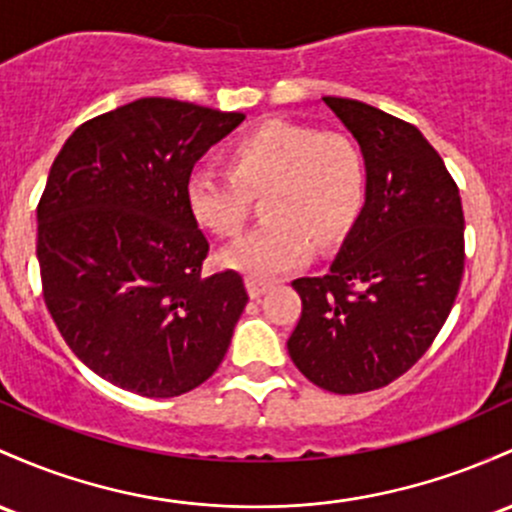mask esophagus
Returning <instances> with one entry per match:
<instances>
[{
    "label": "esophagus",
    "mask_w": 512,
    "mask_h": 512,
    "mask_svg": "<svg viewBox=\"0 0 512 512\" xmlns=\"http://www.w3.org/2000/svg\"><path fill=\"white\" fill-rule=\"evenodd\" d=\"M245 286H247V294H250L252 299H260L262 294H267V291L272 289V284L265 282V279H255V277H247Z\"/></svg>",
    "instance_id": "34e87169"
}]
</instances>
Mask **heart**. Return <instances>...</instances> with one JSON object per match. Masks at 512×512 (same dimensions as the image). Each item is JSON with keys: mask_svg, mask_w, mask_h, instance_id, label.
Here are the masks:
<instances>
[{"mask_svg": "<svg viewBox=\"0 0 512 512\" xmlns=\"http://www.w3.org/2000/svg\"><path fill=\"white\" fill-rule=\"evenodd\" d=\"M226 160L228 172H189L184 199L194 221L218 238H238L255 199H265V221L221 257L247 277L272 279L301 265L311 240L340 243L367 201V155L345 133L265 121L235 140Z\"/></svg>", "mask_w": 512, "mask_h": 512, "instance_id": "heart-1", "label": "heart"}]
</instances>
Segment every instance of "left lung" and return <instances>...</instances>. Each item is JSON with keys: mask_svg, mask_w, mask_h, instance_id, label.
Listing matches in <instances>:
<instances>
[{"mask_svg": "<svg viewBox=\"0 0 512 512\" xmlns=\"http://www.w3.org/2000/svg\"><path fill=\"white\" fill-rule=\"evenodd\" d=\"M362 145L369 189L323 277H301L286 340L308 381L330 393L384 389L428 352L464 274V211L440 153L413 123L357 99L323 97Z\"/></svg>", "mask_w": 512, "mask_h": 512, "instance_id": "8db88e82", "label": "left lung"}]
</instances>
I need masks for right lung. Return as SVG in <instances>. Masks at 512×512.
Returning a JSON list of instances; mask_svg holds the SVG:
<instances>
[{
    "mask_svg": "<svg viewBox=\"0 0 512 512\" xmlns=\"http://www.w3.org/2000/svg\"><path fill=\"white\" fill-rule=\"evenodd\" d=\"M245 116L148 97L84 121L38 201L43 299L72 352L121 389L172 398L226 357L247 303L184 199L194 162Z\"/></svg>",
    "mask_w": 512,
    "mask_h": 512,
    "instance_id": "1",
    "label": "right lung"
}]
</instances>
